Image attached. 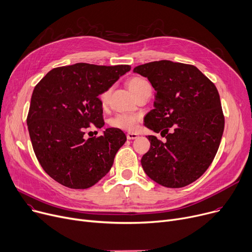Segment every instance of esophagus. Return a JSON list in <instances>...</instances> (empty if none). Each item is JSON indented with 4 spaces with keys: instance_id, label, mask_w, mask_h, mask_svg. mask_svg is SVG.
Returning <instances> with one entry per match:
<instances>
[{
    "instance_id": "esophagus-1",
    "label": "esophagus",
    "mask_w": 252,
    "mask_h": 252,
    "mask_svg": "<svg viewBox=\"0 0 252 252\" xmlns=\"http://www.w3.org/2000/svg\"><path fill=\"white\" fill-rule=\"evenodd\" d=\"M138 137V134L137 133H134V132H128L127 133V139L131 140V139H136Z\"/></svg>"
}]
</instances>
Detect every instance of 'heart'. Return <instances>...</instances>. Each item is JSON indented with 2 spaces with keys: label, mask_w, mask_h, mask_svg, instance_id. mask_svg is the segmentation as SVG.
Returning a JSON list of instances; mask_svg holds the SVG:
<instances>
[{
  "label": "heart",
  "mask_w": 252,
  "mask_h": 252,
  "mask_svg": "<svg viewBox=\"0 0 252 252\" xmlns=\"http://www.w3.org/2000/svg\"><path fill=\"white\" fill-rule=\"evenodd\" d=\"M128 87L129 90L131 91V93L134 94L135 96H137L138 94H140L142 92H144L146 88H150V84L145 79H143L142 77H132L129 81H128ZM110 96V91H106L103 92L100 96V102L101 106L105 107L108 103V99ZM140 118L137 115H130V114H119L115 116L113 119L110 121V125L112 127L115 128H119V129H123V130H128V131H133L136 128L137 123L139 122Z\"/></svg>",
  "instance_id": "b5f03b06"
}]
</instances>
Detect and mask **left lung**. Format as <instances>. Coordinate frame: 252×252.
Returning a JSON list of instances; mask_svg holds the SVG:
<instances>
[{
	"instance_id": "1",
	"label": "left lung",
	"mask_w": 252,
	"mask_h": 252,
	"mask_svg": "<svg viewBox=\"0 0 252 252\" xmlns=\"http://www.w3.org/2000/svg\"><path fill=\"white\" fill-rule=\"evenodd\" d=\"M156 91L155 109L144 125L166 141L147 138L141 166L161 186L180 188L197 180L213 162L225 127L216 85L195 66L161 60L133 69Z\"/></svg>"
}]
</instances>
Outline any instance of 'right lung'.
Here are the masks:
<instances>
[{
    "label": "right lung",
    "instance_id": "obj_1",
    "mask_svg": "<svg viewBox=\"0 0 252 252\" xmlns=\"http://www.w3.org/2000/svg\"><path fill=\"white\" fill-rule=\"evenodd\" d=\"M130 69L77 63L54 68L35 85L26 120L29 136L40 166L58 183L86 189L112 168L125 133L108 128L97 137L84 134L93 125H105L98 95Z\"/></svg>",
    "mask_w": 252,
    "mask_h": 252
}]
</instances>
